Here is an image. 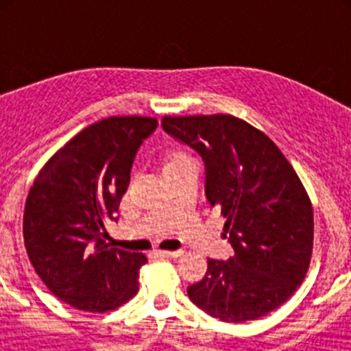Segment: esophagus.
<instances>
[{"mask_svg":"<svg viewBox=\"0 0 351 351\" xmlns=\"http://www.w3.org/2000/svg\"><path fill=\"white\" fill-rule=\"evenodd\" d=\"M156 255L165 256V258H178V256L182 255V251H163V250H158Z\"/></svg>","mask_w":351,"mask_h":351,"instance_id":"esophagus-1","label":"esophagus"}]
</instances>
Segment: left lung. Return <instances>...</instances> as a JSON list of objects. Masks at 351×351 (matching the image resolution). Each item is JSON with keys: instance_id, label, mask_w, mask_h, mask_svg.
Instances as JSON below:
<instances>
[{"instance_id": "1", "label": "left lung", "mask_w": 351, "mask_h": 351, "mask_svg": "<svg viewBox=\"0 0 351 351\" xmlns=\"http://www.w3.org/2000/svg\"><path fill=\"white\" fill-rule=\"evenodd\" d=\"M161 126L202 156L206 197L234 247L228 262L207 260L204 280L188 287L191 302L230 324L280 308L306 278L315 234L311 200L290 161L230 114L165 116Z\"/></svg>"}]
</instances>
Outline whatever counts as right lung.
Returning <instances> with one entry per match:
<instances>
[{
	"label": "right lung",
	"instance_id": "obj_1",
	"mask_svg": "<svg viewBox=\"0 0 351 351\" xmlns=\"http://www.w3.org/2000/svg\"><path fill=\"white\" fill-rule=\"evenodd\" d=\"M156 117L114 116L84 128L43 165L24 207V246L40 280L71 308L105 313L138 291L142 253L105 243Z\"/></svg>",
	"mask_w": 351,
	"mask_h": 351
}]
</instances>
